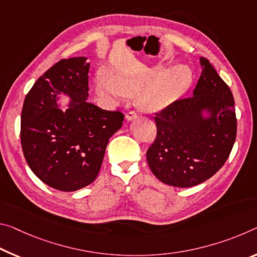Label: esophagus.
<instances>
[{"instance_id": "1", "label": "esophagus", "mask_w": 257, "mask_h": 257, "mask_svg": "<svg viewBox=\"0 0 257 257\" xmlns=\"http://www.w3.org/2000/svg\"><path fill=\"white\" fill-rule=\"evenodd\" d=\"M136 117H137V113L134 112V111H130L127 114H125V119H127L128 121H132L134 119H136Z\"/></svg>"}]
</instances>
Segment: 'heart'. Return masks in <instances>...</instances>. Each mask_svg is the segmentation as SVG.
I'll use <instances>...</instances> for the list:
<instances>
[{"mask_svg":"<svg viewBox=\"0 0 257 257\" xmlns=\"http://www.w3.org/2000/svg\"><path fill=\"white\" fill-rule=\"evenodd\" d=\"M161 71L162 67L158 66L145 73L116 70L111 76L100 73L96 77V90L105 98L116 101L123 100L127 96L140 92ZM191 83L192 72L190 68L183 64L174 65L144 89L142 101L146 108L158 111L180 98Z\"/></svg>","mask_w":257,"mask_h":257,"instance_id":"heart-1","label":"heart"}]
</instances>
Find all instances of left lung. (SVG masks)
Segmentation results:
<instances>
[{"label":"left lung","mask_w":257,"mask_h":257,"mask_svg":"<svg viewBox=\"0 0 257 257\" xmlns=\"http://www.w3.org/2000/svg\"><path fill=\"white\" fill-rule=\"evenodd\" d=\"M193 96L178 99L154 116L157 137L146 152L151 170L165 184L190 187L216 174L237 136L234 99L213 65L200 57Z\"/></svg>","instance_id":"obj_1"}]
</instances>
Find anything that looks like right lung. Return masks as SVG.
<instances>
[{
	"instance_id": "add662e5",
	"label": "right lung",
	"mask_w": 257,
	"mask_h": 257,
	"mask_svg": "<svg viewBox=\"0 0 257 257\" xmlns=\"http://www.w3.org/2000/svg\"><path fill=\"white\" fill-rule=\"evenodd\" d=\"M90 64L85 57L62 59L40 76L25 97L20 140L30 168L56 190L72 192L96 180L105 150L123 114L87 100ZM70 97L66 110L56 104Z\"/></svg>"
}]
</instances>
